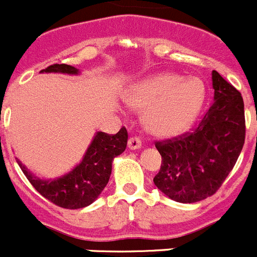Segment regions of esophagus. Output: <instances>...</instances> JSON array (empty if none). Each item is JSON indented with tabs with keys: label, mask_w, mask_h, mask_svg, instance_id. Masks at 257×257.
<instances>
[{
	"label": "esophagus",
	"mask_w": 257,
	"mask_h": 257,
	"mask_svg": "<svg viewBox=\"0 0 257 257\" xmlns=\"http://www.w3.org/2000/svg\"><path fill=\"white\" fill-rule=\"evenodd\" d=\"M142 147V142L140 138L131 137L128 141V149L129 150H140Z\"/></svg>",
	"instance_id": "34e87169"
}]
</instances>
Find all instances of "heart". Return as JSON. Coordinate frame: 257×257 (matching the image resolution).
<instances>
[{"mask_svg": "<svg viewBox=\"0 0 257 257\" xmlns=\"http://www.w3.org/2000/svg\"><path fill=\"white\" fill-rule=\"evenodd\" d=\"M125 102L143 111L146 131L157 138H173L188 131L205 102V87L196 78L157 74L133 84Z\"/></svg>", "mask_w": 257, "mask_h": 257, "instance_id": "obj_1", "label": "heart"}]
</instances>
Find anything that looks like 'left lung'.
<instances>
[{
  "mask_svg": "<svg viewBox=\"0 0 257 257\" xmlns=\"http://www.w3.org/2000/svg\"><path fill=\"white\" fill-rule=\"evenodd\" d=\"M211 79L214 101L196 131L174 141L156 142L163 164L154 183L177 202H198L214 195L243 147V98L218 71L212 70Z\"/></svg>",
  "mask_w": 257,
  "mask_h": 257,
  "instance_id": "1",
  "label": "left lung"
}]
</instances>
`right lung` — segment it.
<instances>
[{"instance_id":"right-lung-1","label":"right lung","mask_w":257,"mask_h":257,"mask_svg":"<svg viewBox=\"0 0 257 257\" xmlns=\"http://www.w3.org/2000/svg\"><path fill=\"white\" fill-rule=\"evenodd\" d=\"M41 73H61L78 75L79 69L66 64H55L41 70ZM128 133L121 128L114 136L97 132L83 159L70 172L54 179H42L27 168L16 157L25 177L37 191L64 209H82L98 198L108 183L111 175L112 161L126 149Z\"/></svg>"}]
</instances>
